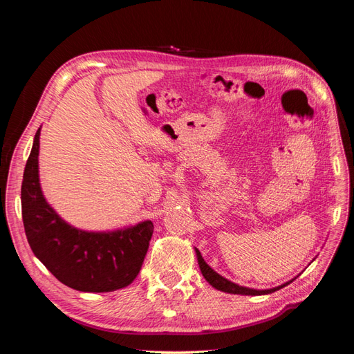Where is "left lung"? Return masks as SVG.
<instances>
[{"instance_id": "obj_1", "label": "left lung", "mask_w": 354, "mask_h": 354, "mask_svg": "<svg viewBox=\"0 0 354 354\" xmlns=\"http://www.w3.org/2000/svg\"><path fill=\"white\" fill-rule=\"evenodd\" d=\"M196 257H198V263H199V269L203 274V277L216 288V289H220V291L223 292H229V294H241V295H263V294H270V292H274L277 291V289H281L283 286H286L288 283H283L281 286L277 288H273V289H264V291H257V289H251V288H245V286H239L236 283H233L227 279H224L223 276H220L218 273L214 272L211 267L203 261L201 252L196 250Z\"/></svg>"}]
</instances>
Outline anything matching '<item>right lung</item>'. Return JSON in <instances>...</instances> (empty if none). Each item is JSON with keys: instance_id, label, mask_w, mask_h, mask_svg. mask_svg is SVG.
<instances>
[{"instance_id": "right-lung-1", "label": "right lung", "mask_w": 354, "mask_h": 354, "mask_svg": "<svg viewBox=\"0 0 354 354\" xmlns=\"http://www.w3.org/2000/svg\"><path fill=\"white\" fill-rule=\"evenodd\" d=\"M39 130L22 181V218L30 250L62 283L82 292H111L140 272L153 223L109 233L82 232L63 221L46 202L38 178Z\"/></svg>"}]
</instances>
